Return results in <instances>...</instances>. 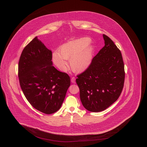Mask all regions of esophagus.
Listing matches in <instances>:
<instances>
[{"label": "esophagus", "mask_w": 147, "mask_h": 147, "mask_svg": "<svg viewBox=\"0 0 147 147\" xmlns=\"http://www.w3.org/2000/svg\"><path fill=\"white\" fill-rule=\"evenodd\" d=\"M71 82H72V83H75V81H76V79H75V78L72 77V78H71Z\"/></svg>", "instance_id": "1"}]
</instances>
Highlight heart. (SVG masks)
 I'll return each mask as SVG.
<instances>
[{
	"label": "heart",
	"mask_w": 147,
	"mask_h": 147,
	"mask_svg": "<svg viewBox=\"0 0 147 147\" xmlns=\"http://www.w3.org/2000/svg\"><path fill=\"white\" fill-rule=\"evenodd\" d=\"M90 42L88 38H82L63 44L59 50L53 54V60L61 69L65 71L68 67L67 59L70 58L71 67L77 72L85 70L91 62L92 49L86 47Z\"/></svg>",
	"instance_id": "obj_1"
}]
</instances>
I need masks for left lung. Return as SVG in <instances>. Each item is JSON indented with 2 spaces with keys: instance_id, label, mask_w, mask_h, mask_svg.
Listing matches in <instances>:
<instances>
[{
  "instance_id": "left-lung-1",
  "label": "left lung",
  "mask_w": 147,
  "mask_h": 147,
  "mask_svg": "<svg viewBox=\"0 0 147 147\" xmlns=\"http://www.w3.org/2000/svg\"><path fill=\"white\" fill-rule=\"evenodd\" d=\"M103 37L105 46L76 80L82 103L92 112L102 111L115 102L122 93L125 82L121 52L108 36L103 34Z\"/></svg>"
}]
</instances>
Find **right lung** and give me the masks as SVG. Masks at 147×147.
I'll return each mask as SVG.
<instances>
[{
    "mask_svg": "<svg viewBox=\"0 0 147 147\" xmlns=\"http://www.w3.org/2000/svg\"><path fill=\"white\" fill-rule=\"evenodd\" d=\"M52 51L36 37L24 49L19 62L21 89L28 102L43 113L51 114L62 105L70 78L53 65Z\"/></svg>",
    "mask_w": 147,
    "mask_h": 147,
    "instance_id": "1",
    "label": "right lung"
}]
</instances>
